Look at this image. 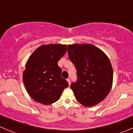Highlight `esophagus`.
Returning <instances> with one entry per match:
<instances>
[{
	"mask_svg": "<svg viewBox=\"0 0 133 133\" xmlns=\"http://www.w3.org/2000/svg\"><path fill=\"white\" fill-rule=\"evenodd\" d=\"M67 81H68V83H69V85H70V84H71V80H70V79L68 78L67 79Z\"/></svg>",
	"mask_w": 133,
	"mask_h": 133,
	"instance_id": "1",
	"label": "esophagus"
}]
</instances>
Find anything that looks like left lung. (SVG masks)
Returning <instances> with one entry per match:
<instances>
[{"label":"left lung","mask_w":133,"mask_h":133,"mask_svg":"<svg viewBox=\"0 0 133 133\" xmlns=\"http://www.w3.org/2000/svg\"><path fill=\"white\" fill-rule=\"evenodd\" d=\"M69 58L77 70L78 79L71 88L85 107L98 104L107 96L113 81V69L105 54L91 44L68 45Z\"/></svg>","instance_id":"obj_1"}]
</instances>
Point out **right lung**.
<instances>
[{
  "label": "right lung",
  "instance_id": "obj_1",
  "mask_svg": "<svg viewBox=\"0 0 133 133\" xmlns=\"http://www.w3.org/2000/svg\"><path fill=\"white\" fill-rule=\"evenodd\" d=\"M66 51V45H43L29 58L23 80L28 94L36 102L52 104L69 87L68 81L61 77L62 69L58 65V61Z\"/></svg>",
  "mask_w": 133,
  "mask_h": 133
}]
</instances>
